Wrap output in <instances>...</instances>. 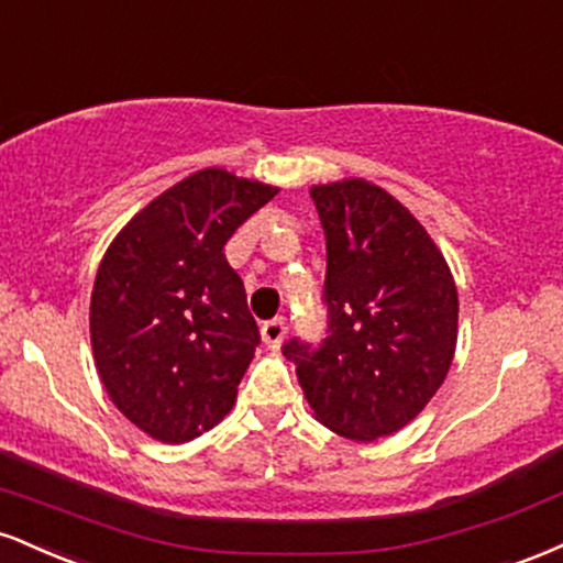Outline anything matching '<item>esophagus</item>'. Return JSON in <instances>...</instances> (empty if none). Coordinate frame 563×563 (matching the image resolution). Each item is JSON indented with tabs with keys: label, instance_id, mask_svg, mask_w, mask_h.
Masks as SVG:
<instances>
[{
	"label": "esophagus",
	"instance_id": "1",
	"mask_svg": "<svg viewBox=\"0 0 563 563\" xmlns=\"http://www.w3.org/2000/svg\"><path fill=\"white\" fill-rule=\"evenodd\" d=\"M286 331H288V322L286 318H273L267 320L262 325V341L267 344L269 349H277L283 344V339H286Z\"/></svg>",
	"mask_w": 563,
	"mask_h": 563
}]
</instances>
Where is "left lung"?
<instances>
[{
  "mask_svg": "<svg viewBox=\"0 0 563 563\" xmlns=\"http://www.w3.org/2000/svg\"><path fill=\"white\" fill-rule=\"evenodd\" d=\"M325 230L328 335L283 354L314 418L373 442L429 405L452 365L457 288L442 251L410 211L365 179L309 190Z\"/></svg>",
  "mask_w": 563,
  "mask_h": 563,
  "instance_id": "8db88e82",
  "label": "left lung"
}]
</instances>
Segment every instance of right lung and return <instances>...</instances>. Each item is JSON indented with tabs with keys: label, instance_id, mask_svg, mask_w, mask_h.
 Segmentation results:
<instances>
[{
	"label": "right lung",
	"instance_id": "1",
	"mask_svg": "<svg viewBox=\"0 0 563 563\" xmlns=\"http://www.w3.org/2000/svg\"><path fill=\"white\" fill-rule=\"evenodd\" d=\"M277 187L200 169L161 192L108 245L89 333L113 405L137 429L183 444L232 410L260 328L224 243Z\"/></svg>",
	"mask_w": 563,
	"mask_h": 563
}]
</instances>
